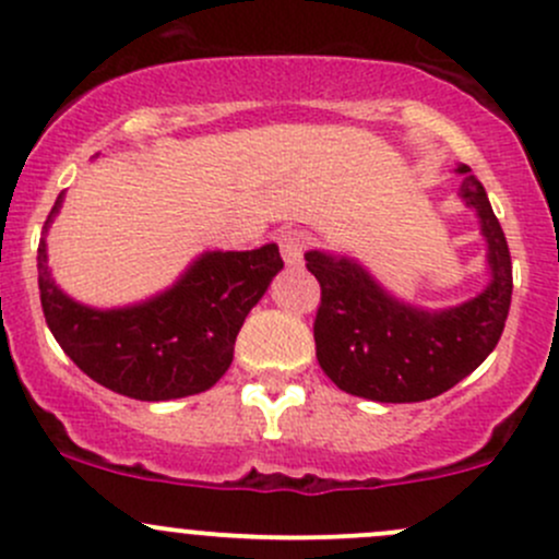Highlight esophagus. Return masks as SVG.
<instances>
[{"label": "esophagus", "mask_w": 559, "mask_h": 559, "mask_svg": "<svg viewBox=\"0 0 559 559\" xmlns=\"http://www.w3.org/2000/svg\"><path fill=\"white\" fill-rule=\"evenodd\" d=\"M308 243H310V238L305 233H299V230L281 233L278 246H281V257H284V262L292 264V267L302 264V257H305V251H308Z\"/></svg>", "instance_id": "obj_1"}]
</instances>
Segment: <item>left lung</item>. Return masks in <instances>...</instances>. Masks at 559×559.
I'll return each mask as SVG.
<instances>
[{
    "instance_id": "1",
    "label": "left lung",
    "mask_w": 559,
    "mask_h": 559,
    "mask_svg": "<svg viewBox=\"0 0 559 559\" xmlns=\"http://www.w3.org/2000/svg\"><path fill=\"white\" fill-rule=\"evenodd\" d=\"M461 198L477 211L490 284L468 302L423 310L391 297L350 257L308 251L321 284L313 337L321 369L340 391L383 404L426 402L450 391L492 354L512 305V257L485 187L468 166Z\"/></svg>"
}]
</instances>
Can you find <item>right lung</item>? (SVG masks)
Masks as SVG:
<instances>
[{"label": "right lung", "mask_w": 559, "mask_h": 559, "mask_svg": "<svg viewBox=\"0 0 559 559\" xmlns=\"http://www.w3.org/2000/svg\"><path fill=\"white\" fill-rule=\"evenodd\" d=\"M63 192L45 222V233ZM284 267L278 246L205 251L157 297L96 310L63 295L39 240V299L52 337L91 380L139 402H168L209 391L233 364L235 337L249 310Z\"/></svg>", "instance_id": "right-lung-1"}]
</instances>
